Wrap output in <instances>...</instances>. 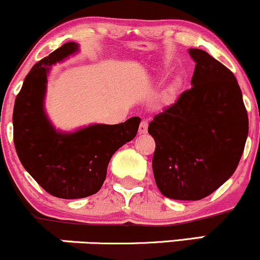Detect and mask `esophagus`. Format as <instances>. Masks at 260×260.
I'll return each instance as SVG.
<instances>
[{"instance_id":"esophagus-1","label":"esophagus","mask_w":260,"mask_h":260,"mask_svg":"<svg viewBox=\"0 0 260 260\" xmlns=\"http://www.w3.org/2000/svg\"><path fill=\"white\" fill-rule=\"evenodd\" d=\"M148 132V121L147 120H143L140 122V126H139V134H145Z\"/></svg>"}]
</instances>
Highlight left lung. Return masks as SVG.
Instances as JSON below:
<instances>
[{
    "label": "left lung",
    "instance_id": "left-lung-1",
    "mask_svg": "<svg viewBox=\"0 0 260 260\" xmlns=\"http://www.w3.org/2000/svg\"><path fill=\"white\" fill-rule=\"evenodd\" d=\"M196 62L189 90L149 123L156 148L153 171L164 196L199 201L234 175L248 136V115L234 73L208 52Z\"/></svg>",
    "mask_w": 260,
    "mask_h": 260
}]
</instances>
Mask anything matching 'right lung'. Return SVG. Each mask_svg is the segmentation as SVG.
I'll return each mask as SVG.
<instances>
[{"mask_svg":"<svg viewBox=\"0 0 260 260\" xmlns=\"http://www.w3.org/2000/svg\"><path fill=\"white\" fill-rule=\"evenodd\" d=\"M78 51V44L67 43L39 61L25 77L13 110V139L20 162L47 193L62 199L99 192L112 155L137 136L140 123L139 117H132L72 132L56 129L45 111L47 77L53 64Z\"/></svg>","mask_w":260,"mask_h":260,"instance_id":"1","label":"right lung"}]
</instances>
